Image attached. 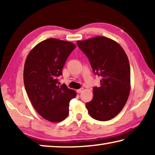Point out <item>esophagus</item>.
I'll list each match as a JSON object with an SVG mask.
<instances>
[{"label": "esophagus", "instance_id": "34e87169", "mask_svg": "<svg viewBox=\"0 0 155 155\" xmlns=\"http://www.w3.org/2000/svg\"><path fill=\"white\" fill-rule=\"evenodd\" d=\"M83 90V88H81V89H78V90H77V93H81Z\"/></svg>", "mask_w": 155, "mask_h": 155}]
</instances>
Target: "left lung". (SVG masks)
Here are the masks:
<instances>
[{
	"label": "left lung",
	"instance_id": "1",
	"mask_svg": "<svg viewBox=\"0 0 155 155\" xmlns=\"http://www.w3.org/2000/svg\"><path fill=\"white\" fill-rule=\"evenodd\" d=\"M77 45L87 57L94 75L101 77V86L94 87V96L86 103L90 116L107 121L119 114L127 103L130 87V69L127 55L115 41L98 36Z\"/></svg>",
	"mask_w": 155,
	"mask_h": 155
}]
</instances>
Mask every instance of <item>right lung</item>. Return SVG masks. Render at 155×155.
<instances>
[{
	"label": "right lung",
	"mask_w": 155,
	"mask_h": 155,
	"mask_svg": "<svg viewBox=\"0 0 155 155\" xmlns=\"http://www.w3.org/2000/svg\"><path fill=\"white\" fill-rule=\"evenodd\" d=\"M69 41L48 39L28 54L24 68V83L28 98L39 114L52 122L66 118L70 101L77 94L65 84L59 86L65 61L73 50Z\"/></svg>",
	"instance_id": "add662e5"
}]
</instances>
